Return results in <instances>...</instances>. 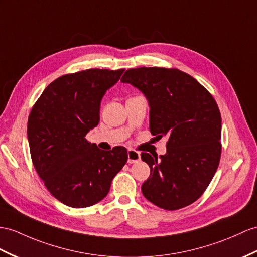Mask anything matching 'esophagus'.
<instances>
[{"instance_id":"obj_1","label":"esophagus","mask_w":257,"mask_h":257,"mask_svg":"<svg viewBox=\"0 0 257 257\" xmlns=\"http://www.w3.org/2000/svg\"><path fill=\"white\" fill-rule=\"evenodd\" d=\"M141 159V154L136 152L134 149H128L127 150V162L128 164H134V162L140 161Z\"/></svg>"}]
</instances>
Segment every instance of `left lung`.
<instances>
[{"label":"left lung","instance_id":"left-lung-1","mask_svg":"<svg viewBox=\"0 0 257 257\" xmlns=\"http://www.w3.org/2000/svg\"><path fill=\"white\" fill-rule=\"evenodd\" d=\"M121 81L143 92L150 133L168 140L165 155H141L150 168L143 195L166 210L191 205L207 189L220 161L221 115L215 99L177 68H131Z\"/></svg>","mask_w":257,"mask_h":257}]
</instances>
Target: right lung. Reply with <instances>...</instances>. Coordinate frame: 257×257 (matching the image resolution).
Listing matches in <instances>:
<instances>
[{"label":"right lung","instance_id":"1","mask_svg":"<svg viewBox=\"0 0 257 257\" xmlns=\"http://www.w3.org/2000/svg\"><path fill=\"white\" fill-rule=\"evenodd\" d=\"M124 70H90L67 74L43 90L28 117L31 159L52 195L73 208L95 205L107 196L127 150H101L85 139L100 121L104 93Z\"/></svg>","mask_w":257,"mask_h":257}]
</instances>
